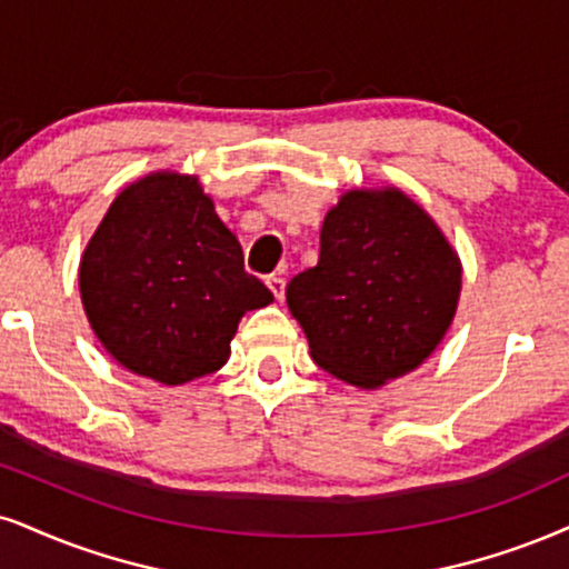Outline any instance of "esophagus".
Here are the masks:
<instances>
[{"label":"esophagus","mask_w":569,"mask_h":569,"mask_svg":"<svg viewBox=\"0 0 569 569\" xmlns=\"http://www.w3.org/2000/svg\"><path fill=\"white\" fill-rule=\"evenodd\" d=\"M266 284H269L273 298H277V300L284 298V279L282 277H277V273H273V277L266 279Z\"/></svg>","instance_id":"1"}]
</instances>
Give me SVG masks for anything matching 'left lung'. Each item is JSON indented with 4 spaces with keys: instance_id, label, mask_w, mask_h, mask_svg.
Listing matches in <instances>:
<instances>
[{
    "instance_id": "left-lung-1",
    "label": "left lung",
    "mask_w": 569,
    "mask_h": 569,
    "mask_svg": "<svg viewBox=\"0 0 569 569\" xmlns=\"http://www.w3.org/2000/svg\"><path fill=\"white\" fill-rule=\"evenodd\" d=\"M459 290V258L417 202L353 189L327 213L319 263L290 279L287 306L321 369L377 388L432 353Z\"/></svg>"
}]
</instances>
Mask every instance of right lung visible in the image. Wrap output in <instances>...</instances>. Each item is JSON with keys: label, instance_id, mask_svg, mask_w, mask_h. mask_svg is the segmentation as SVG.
Masks as SVG:
<instances>
[{"label": "right lung", "instance_id": "right-lung-1", "mask_svg": "<svg viewBox=\"0 0 569 569\" xmlns=\"http://www.w3.org/2000/svg\"><path fill=\"white\" fill-rule=\"evenodd\" d=\"M81 300L108 353L184 385L229 359L244 311L273 296L194 177L152 173L118 194L83 252Z\"/></svg>", "mask_w": 569, "mask_h": 569}]
</instances>
